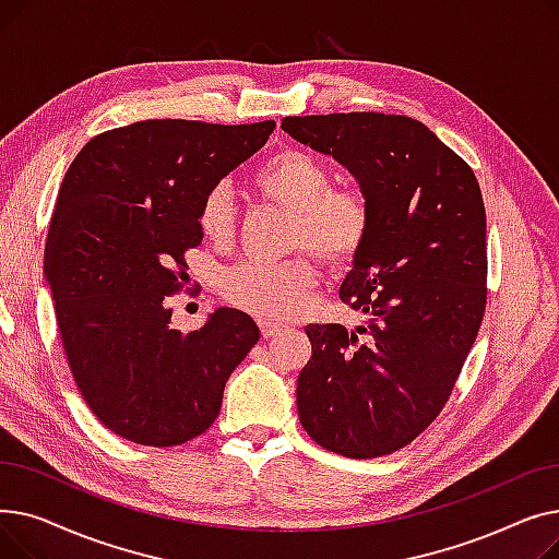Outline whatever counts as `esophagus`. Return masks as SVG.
Masks as SVG:
<instances>
[{
    "mask_svg": "<svg viewBox=\"0 0 559 559\" xmlns=\"http://www.w3.org/2000/svg\"><path fill=\"white\" fill-rule=\"evenodd\" d=\"M281 331H283L281 324H272V321H260V333H262V337H274V335H278Z\"/></svg>",
    "mask_w": 559,
    "mask_h": 559,
    "instance_id": "esophagus-1",
    "label": "esophagus"
}]
</instances>
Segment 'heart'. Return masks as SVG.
Listing matches in <instances>:
<instances>
[{
	"mask_svg": "<svg viewBox=\"0 0 559 559\" xmlns=\"http://www.w3.org/2000/svg\"><path fill=\"white\" fill-rule=\"evenodd\" d=\"M251 183L262 199L292 211L289 249H308L329 267H348L362 253L373 226L371 201L356 186H333V171L321 158L283 150L255 169ZM197 222L205 240L224 245L233 238L235 205L226 186L203 194ZM217 285L235 308L260 319H289L306 306L317 270L297 253L281 262H240Z\"/></svg>",
	"mask_w": 559,
	"mask_h": 559,
	"instance_id": "heart-1",
	"label": "heart"
}]
</instances>
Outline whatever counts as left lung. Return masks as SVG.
Instances as JSON below:
<instances>
[{"label": "left lung", "instance_id": "left-lung-1", "mask_svg": "<svg viewBox=\"0 0 559 559\" xmlns=\"http://www.w3.org/2000/svg\"><path fill=\"white\" fill-rule=\"evenodd\" d=\"M283 131L356 176L371 235L340 299L369 326L310 324L299 419L319 447L383 457L442 413L487 306V215L474 169L405 115L283 117Z\"/></svg>", "mask_w": 559, "mask_h": 559}]
</instances>
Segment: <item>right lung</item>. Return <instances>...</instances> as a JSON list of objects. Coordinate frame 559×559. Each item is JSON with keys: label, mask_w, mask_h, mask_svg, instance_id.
Returning <instances> with one entry per match:
<instances>
[{"label": "right lung", "mask_w": 559, "mask_h": 559, "mask_svg": "<svg viewBox=\"0 0 559 559\" xmlns=\"http://www.w3.org/2000/svg\"><path fill=\"white\" fill-rule=\"evenodd\" d=\"M274 127L133 122L95 135L66 171L45 247L56 324L83 401L129 442L179 447L209 430L260 337L235 308L176 331L169 297L188 278L186 251L203 240V194Z\"/></svg>", "instance_id": "1"}]
</instances>
